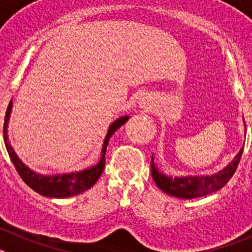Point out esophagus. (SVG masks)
I'll use <instances>...</instances> for the list:
<instances>
[{
	"mask_svg": "<svg viewBox=\"0 0 252 252\" xmlns=\"http://www.w3.org/2000/svg\"><path fill=\"white\" fill-rule=\"evenodd\" d=\"M139 106H140V108H144L145 111H151V110H153L154 104L151 103L149 99L142 98V99H140V101H139Z\"/></svg>",
	"mask_w": 252,
	"mask_h": 252,
	"instance_id": "34e87169",
	"label": "esophagus"
}]
</instances>
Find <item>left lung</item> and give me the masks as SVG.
<instances>
[{
    "mask_svg": "<svg viewBox=\"0 0 252 252\" xmlns=\"http://www.w3.org/2000/svg\"><path fill=\"white\" fill-rule=\"evenodd\" d=\"M244 148L239 151V154L233 158L232 161L224 169L220 170L218 173L206 177H168L162 174L161 171L155 166L154 157L151 158L150 168L151 175L158 187L169 195H174L177 198L183 199H192V198L204 197L211 193L216 192L222 187L228 183V180L235 174L236 169L239 166L240 159H241Z\"/></svg>",
    "mask_w": 252,
    "mask_h": 252,
    "instance_id": "left-lung-1",
    "label": "left lung"
}]
</instances>
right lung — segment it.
Wrapping results in <instances>:
<instances>
[{
    "label": "right lung",
    "mask_w": 252,
    "mask_h": 252,
    "mask_svg": "<svg viewBox=\"0 0 252 252\" xmlns=\"http://www.w3.org/2000/svg\"><path fill=\"white\" fill-rule=\"evenodd\" d=\"M12 110V101H10L6 111V116H4V124H3V140L4 145L7 149V153L10 155V159L12 164L16 168L17 173L21 177V179L30 187L31 189H34L35 192L39 193L41 195L50 198H66L72 197V195L81 194V193L86 192L87 189H90L91 187L94 186V183L101 177L102 171L104 169V162H106V149L108 145L111 136H112L115 131L120 128L125 122L128 120V116H122L116 121H113L110 125V128L107 131V135L104 137L103 145H102V154L99 161L95 165L91 166L84 170L77 171V173H69V174H58V175H43L37 174L35 171L31 170L30 168L24 164L19 157L16 155L15 150L12 149L11 144L8 142L7 136V124L10 120V113Z\"/></svg>",
    "instance_id": "add662e5"
}]
</instances>
